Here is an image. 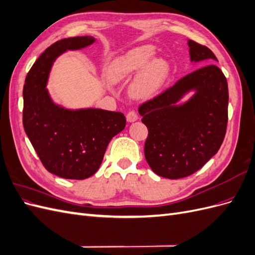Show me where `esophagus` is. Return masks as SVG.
<instances>
[{
	"label": "esophagus",
	"mask_w": 255,
	"mask_h": 255,
	"mask_svg": "<svg viewBox=\"0 0 255 255\" xmlns=\"http://www.w3.org/2000/svg\"><path fill=\"white\" fill-rule=\"evenodd\" d=\"M137 119H138V115H137L136 112L129 111V112L128 113V115H127V120H128V122H134V121H136Z\"/></svg>",
	"instance_id": "esophagus-1"
}]
</instances>
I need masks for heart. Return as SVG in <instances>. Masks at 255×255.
<instances>
[{"label":"heart","instance_id":"1","mask_svg":"<svg viewBox=\"0 0 255 255\" xmlns=\"http://www.w3.org/2000/svg\"><path fill=\"white\" fill-rule=\"evenodd\" d=\"M155 48L144 44L129 50L123 55L115 58L106 69V78L113 84L128 81L137 72L132 85L130 94L136 98H150L163 88L170 67L164 58H155Z\"/></svg>","mask_w":255,"mask_h":255}]
</instances>
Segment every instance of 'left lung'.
I'll list each match as a JSON object with an SVG mask.
<instances>
[{
    "label": "left lung",
    "mask_w": 255,
    "mask_h": 255,
    "mask_svg": "<svg viewBox=\"0 0 255 255\" xmlns=\"http://www.w3.org/2000/svg\"><path fill=\"white\" fill-rule=\"evenodd\" d=\"M190 60L217 61L205 45L188 40ZM191 90L195 94L183 105L177 102ZM229 90L225 74L207 65L177 81L138 112L149 134L144 156L157 175L176 180L202 168L225 139L228 125Z\"/></svg>",
    "instance_id": "1"
}]
</instances>
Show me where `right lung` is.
Wrapping results in <instances>:
<instances>
[{
  "label": "right lung",
  "instance_id": "add662e5",
  "mask_svg": "<svg viewBox=\"0 0 255 255\" xmlns=\"http://www.w3.org/2000/svg\"><path fill=\"white\" fill-rule=\"evenodd\" d=\"M95 42L91 36L65 38L35 61L23 87V127L47 170L69 180H84L101 165L112 138L126 127L125 115L100 109L67 110L52 101L47 83L55 59L67 50Z\"/></svg>",
  "mask_w": 255,
  "mask_h": 255
}]
</instances>
